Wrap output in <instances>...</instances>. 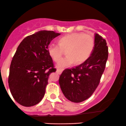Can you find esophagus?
<instances>
[{"instance_id":"1","label":"esophagus","mask_w":126,"mask_h":126,"mask_svg":"<svg viewBox=\"0 0 126 126\" xmlns=\"http://www.w3.org/2000/svg\"><path fill=\"white\" fill-rule=\"evenodd\" d=\"M62 72H63V70H59V69H57V70H56V73H57L58 74H61Z\"/></svg>"}]
</instances>
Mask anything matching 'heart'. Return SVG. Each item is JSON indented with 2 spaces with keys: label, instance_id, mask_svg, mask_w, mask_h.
<instances>
[{
  "label": "heart",
  "instance_id": "b5f03b06",
  "mask_svg": "<svg viewBox=\"0 0 126 126\" xmlns=\"http://www.w3.org/2000/svg\"><path fill=\"white\" fill-rule=\"evenodd\" d=\"M94 46V40L90 35L83 32H75L65 35L59 39V44L50 43L47 47V52L55 61L63 56V50L67 49V56L61 59L56 67L63 69L69 67L76 62L83 63L91 54Z\"/></svg>",
  "mask_w": 126,
  "mask_h": 126
}]
</instances>
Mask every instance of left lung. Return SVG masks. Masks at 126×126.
Returning <instances> with one entry per match:
<instances>
[{"label": "left lung", "mask_w": 126, "mask_h": 126, "mask_svg": "<svg viewBox=\"0 0 126 126\" xmlns=\"http://www.w3.org/2000/svg\"><path fill=\"white\" fill-rule=\"evenodd\" d=\"M108 58L106 40L95 33L90 57L78 67L63 70L59 77V86L65 97L74 103L88 98L99 84Z\"/></svg>", "instance_id": "left-lung-1"}]
</instances>
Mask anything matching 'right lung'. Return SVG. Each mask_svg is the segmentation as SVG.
Listing matches in <instances>:
<instances>
[{"mask_svg":"<svg viewBox=\"0 0 126 126\" xmlns=\"http://www.w3.org/2000/svg\"><path fill=\"white\" fill-rule=\"evenodd\" d=\"M60 33L40 31L20 43L9 68L8 84L15 100L26 107L40 102L50 74L56 71L47 47Z\"/></svg>","mask_w":126,"mask_h":126,"instance_id":"1","label":"right lung"}]
</instances>
